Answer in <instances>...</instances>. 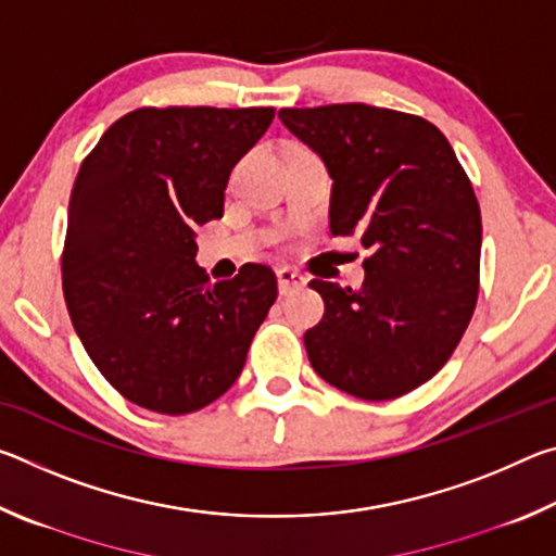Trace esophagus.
Returning <instances> with one entry per match:
<instances>
[{
	"label": "esophagus",
	"mask_w": 556,
	"mask_h": 556,
	"mask_svg": "<svg viewBox=\"0 0 556 556\" xmlns=\"http://www.w3.org/2000/svg\"><path fill=\"white\" fill-rule=\"evenodd\" d=\"M277 281H279V294H291V291H296L306 285V279L299 275V271L289 269V267H281L277 269Z\"/></svg>",
	"instance_id": "obj_1"
}]
</instances>
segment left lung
Wrapping results in <instances>:
<instances>
[{"label": "left lung", "instance_id": "1", "mask_svg": "<svg viewBox=\"0 0 556 556\" xmlns=\"http://www.w3.org/2000/svg\"><path fill=\"white\" fill-rule=\"evenodd\" d=\"M321 156L331 235L370 257L361 289L314 279L326 314L304 333L321 378L361 400H392L434 378L478 299L481 208L448 139L417 115L363 102L279 110Z\"/></svg>", "mask_w": 556, "mask_h": 556}]
</instances>
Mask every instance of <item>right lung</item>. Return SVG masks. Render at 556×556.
<instances>
[{
    "label": "right lung",
    "instance_id": "add662e5",
    "mask_svg": "<svg viewBox=\"0 0 556 556\" xmlns=\"http://www.w3.org/2000/svg\"><path fill=\"white\" fill-rule=\"evenodd\" d=\"M275 108H142L83 162L68 205L63 296L96 368L159 414H188L232 388L277 299L265 265L211 281L195 225L223 215L232 166Z\"/></svg>",
    "mask_w": 556,
    "mask_h": 556
}]
</instances>
